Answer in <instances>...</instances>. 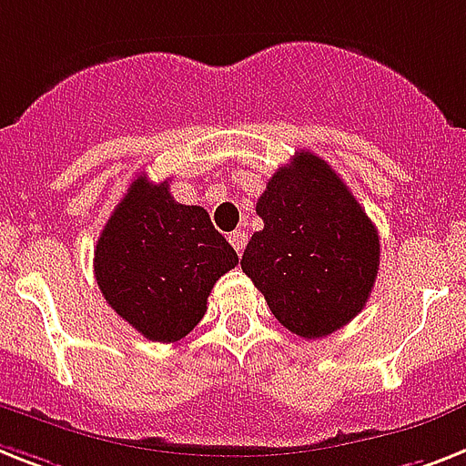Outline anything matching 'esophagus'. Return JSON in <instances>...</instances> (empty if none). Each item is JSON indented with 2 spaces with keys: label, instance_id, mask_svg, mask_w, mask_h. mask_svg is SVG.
Returning a JSON list of instances; mask_svg holds the SVG:
<instances>
[{
  "label": "esophagus",
  "instance_id": "obj_1",
  "mask_svg": "<svg viewBox=\"0 0 466 466\" xmlns=\"http://www.w3.org/2000/svg\"><path fill=\"white\" fill-rule=\"evenodd\" d=\"M246 239H248V237H246V234L241 232V229H237V232H232V234H229V244L234 246V251L239 253V256H241V251H244Z\"/></svg>",
  "mask_w": 466,
  "mask_h": 466
}]
</instances>
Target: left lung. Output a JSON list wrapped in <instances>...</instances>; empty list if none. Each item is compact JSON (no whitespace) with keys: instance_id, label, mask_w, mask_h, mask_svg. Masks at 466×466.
I'll return each mask as SVG.
<instances>
[{"instance_id":"8db88e82","label":"left lung","mask_w":466,"mask_h":466,"mask_svg":"<svg viewBox=\"0 0 466 466\" xmlns=\"http://www.w3.org/2000/svg\"><path fill=\"white\" fill-rule=\"evenodd\" d=\"M256 213L263 229L246 244L241 270L272 316L306 339L350 323L376 285L380 241L335 169L301 150L268 179Z\"/></svg>"}]
</instances>
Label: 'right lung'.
Returning <instances> with one entry per match:
<instances>
[{
	"mask_svg": "<svg viewBox=\"0 0 466 466\" xmlns=\"http://www.w3.org/2000/svg\"><path fill=\"white\" fill-rule=\"evenodd\" d=\"M239 263L200 206H181L169 181H131L96 246L102 297L153 342H177L206 316L215 282Z\"/></svg>",
	"mask_w": 466,
	"mask_h": 466,
	"instance_id": "right-lung-1",
	"label": "right lung"
}]
</instances>
